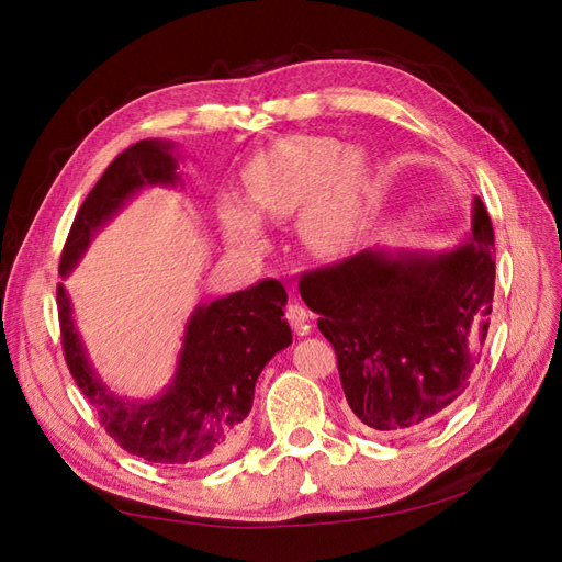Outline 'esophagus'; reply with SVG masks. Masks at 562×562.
Listing matches in <instances>:
<instances>
[{
    "label": "esophagus",
    "instance_id": "1",
    "mask_svg": "<svg viewBox=\"0 0 562 562\" xmlns=\"http://www.w3.org/2000/svg\"><path fill=\"white\" fill-rule=\"evenodd\" d=\"M285 318L295 328L297 335H307L310 333V318H312V314L304 310L302 304H297V302L288 304V307H285Z\"/></svg>",
    "mask_w": 562,
    "mask_h": 562
}]
</instances>
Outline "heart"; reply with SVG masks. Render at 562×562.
I'll return each instance as SVG.
<instances>
[{
	"mask_svg": "<svg viewBox=\"0 0 562 562\" xmlns=\"http://www.w3.org/2000/svg\"><path fill=\"white\" fill-rule=\"evenodd\" d=\"M366 159L359 149L337 147L330 138L297 135L255 161L248 173L246 201L252 217L283 220L301 206L300 232L316 252L335 255L349 248L363 225ZM236 203L225 206L229 239L255 248L260 232Z\"/></svg>",
	"mask_w": 562,
	"mask_h": 562,
	"instance_id": "heart-1",
	"label": "heart"
}]
</instances>
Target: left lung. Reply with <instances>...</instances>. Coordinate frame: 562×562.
<instances>
[{"mask_svg":"<svg viewBox=\"0 0 562 562\" xmlns=\"http://www.w3.org/2000/svg\"><path fill=\"white\" fill-rule=\"evenodd\" d=\"M300 295L337 353L351 413L372 434L434 424L464 394L495 295V229L473 199L452 250H361L300 277Z\"/></svg>","mask_w":562,"mask_h":562,"instance_id":"left-lung-1","label":"left lung"}]
</instances>
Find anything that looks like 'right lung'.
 <instances>
[{
  "label": "right lung",
  "mask_w": 562,
  "mask_h": 562,
  "mask_svg": "<svg viewBox=\"0 0 562 562\" xmlns=\"http://www.w3.org/2000/svg\"><path fill=\"white\" fill-rule=\"evenodd\" d=\"M171 149L166 140H140L105 168L75 215L60 255V277L70 274L93 234L135 192L147 184L180 180ZM285 302L283 283L262 279L246 291L199 304L187 321L171 386L159 398L138 403L114 396L98 380L60 283L58 321L65 361L81 394L98 411L100 424L126 452L157 464H211L223 459L239 436L267 361L293 342L283 318Z\"/></svg>",
  "instance_id": "right-lung-1"
}]
</instances>
